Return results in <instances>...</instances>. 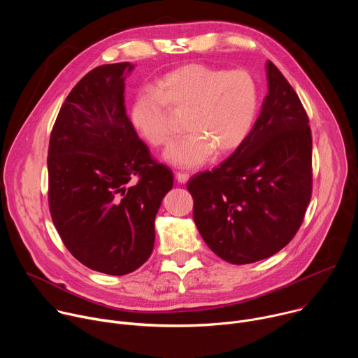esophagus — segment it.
Here are the masks:
<instances>
[{"instance_id": "34e87169", "label": "esophagus", "mask_w": 358, "mask_h": 358, "mask_svg": "<svg viewBox=\"0 0 358 358\" xmlns=\"http://www.w3.org/2000/svg\"><path fill=\"white\" fill-rule=\"evenodd\" d=\"M176 178H177V181H178L180 184H185V182L188 181L189 176H188L187 173H177V174H176Z\"/></svg>"}]
</instances>
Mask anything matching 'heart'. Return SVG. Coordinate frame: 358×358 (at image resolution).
<instances>
[{
	"instance_id": "obj_1",
	"label": "heart",
	"mask_w": 358,
	"mask_h": 358,
	"mask_svg": "<svg viewBox=\"0 0 358 358\" xmlns=\"http://www.w3.org/2000/svg\"><path fill=\"white\" fill-rule=\"evenodd\" d=\"M169 109L185 112L188 134L173 144L166 162L196 169L211 157L236 150L252 130L259 109V89L243 71H227L206 64H188L162 76L155 89L141 90L131 105L130 120L151 145L171 143L174 131Z\"/></svg>"
}]
</instances>
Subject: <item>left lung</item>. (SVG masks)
Here are the masks:
<instances>
[{
	"instance_id": "8db88e82",
	"label": "left lung",
	"mask_w": 358,
	"mask_h": 358,
	"mask_svg": "<svg viewBox=\"0 0 358 358\" xmlns=\"http://www.w3.org/2000/svg\"><path fill=\"white\" fill-rule=\"evenodd\" d=\"M266 78L268 94L245 141L220 167L187 185L202 239L234 265L266 259L285 248L312 196L309 117L271 61Z\"/></svg>"
}]
</instances>
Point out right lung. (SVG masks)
<instances>
[{
	"label": "right lung",
	"instance_id": "add662e5",
	"mask_svg": "<svg viewBox=\"0 0 358 358\" xmlns=\"http://www.w3.org/2000/svg\"><path fill=\"white\" fill-rule=\"evenodd\" d=\"M133 69L120 62L85 75L59 110L48 150V201L58 234L80 264L113 276L150 258L155 220L174 181L127 117L124 80Z\"/></svg>",
	"mask_w": 358,
	"mask_h": 358
}]
</instances>
